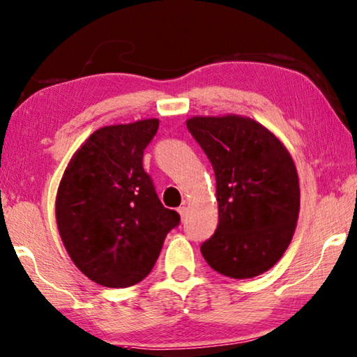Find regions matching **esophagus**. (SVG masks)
<instances>
[{
    "mask_svg": "<svg viewBox=\"0 0 357 357\" xmlns=\"http://www.w3.org/2000/svg\"><path fill=\"white\" fill-rule=\"evenodd\" d=\"M178 213H180V218H182V221H185L186 218H188V207H186V205L178 207Z\"/></svg>",
    "mask_w": 357,
    "mask_h": 357,
    "instance_id": "34e87169",
    "label": "esophagus"
}]
</instances>
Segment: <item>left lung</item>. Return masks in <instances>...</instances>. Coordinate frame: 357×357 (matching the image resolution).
<instances>
[{"instance_id": "left-lung-1", "label": "left lung", "mask_w": 357, "mask_h": 357, "mask_svg": "<svg viewBox=\"0 0 357 357\" xmlns=\"http://www.w3.org/2000/svg\"><path fill=\"white\" fill-rule=\"evenodd\" d=\"M186 127L216 177L220 222L202 243L204 259L222 276H259L278 264L295 234V162L284 144L252 119L192 117Z\"/></svg>"}]
</instances>
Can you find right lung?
Wrapping results in <instances>:
<instances>
[{
  "mask_svg": "<svg viewBox=\"0 0 357 357\" xmlns=\"http://www.w3.org/2000/svg\"><path fill=\"white\" fill-rule=\"evenodd\" d=\"M158 125L146 119L93 131L62 175L56 197L62 243L79 271L109 289L141 282L180 224L142 167Z\"/></svg>",
  "mask_w": 357,
  "mask_h": 357,
  "instance_id": "add662e5",
  "label": "right lung"
}]
</instances>
